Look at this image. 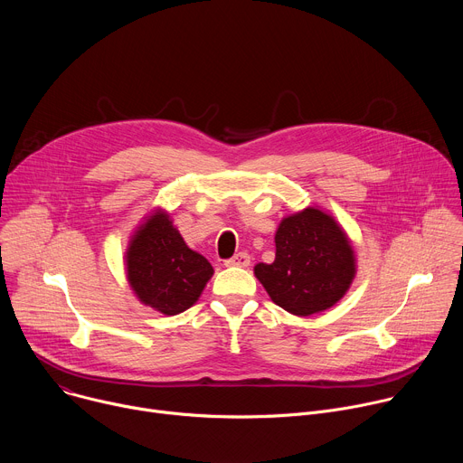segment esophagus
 I'll use <instances>...</instances> for the list:
<instances>
[{
    "instance_id": "esophagus-1",
    "label": "esophagus",
    "mask_w": 463,
    "mask_h": 463,
    "mask_svg": "<svg viewBox=\"0 0 463 463\" xmlns=\"http://www.w3.org/2000/svg\"><path fill=\"white\" fill-rule=\"evenodd\" d=\"M249 263H250V256L247 252H238L231 260L225 261V266H229V268H247Z\"/></svg>"
}]
</instances>
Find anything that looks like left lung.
<instances>
[{
  "label": "left lung",
  "mask_w": 463,
  "mask_h": 463,
  "mask_svg": "<svg viewBox=\"0 0 463 463\" xmlns=\"http://www.w3.org/2000/svg\"><path fill=\"white\" fill-rule=\"evenodd\" d=\"M275 261L256 263L254 277L271 300L297 317L334 307L350 289L357 258L341 223L320 207L282 218Z\"/></svg>",
  "instance_id": "obj_1"
}]
</instances>
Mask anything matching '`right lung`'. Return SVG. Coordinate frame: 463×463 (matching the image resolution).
<instances>
[{
    "instance_id": "right-lung-1",
    "label": "right lung",
    "mask_w": 463,
    "mask_h": 463,
    "mask_svg": "<svg viewBox=\"0 0 463 463\" xmlns=\"http://www.w3.org/2000/svg\"><path fill=\"white\" fill-rule=\"evenodd\" d=\"M124 266L139 302L166 317L200 300L214 275L209 260L184 243L165 209L146 214L129 236Z\"/></svg>"
}]
</instances>
